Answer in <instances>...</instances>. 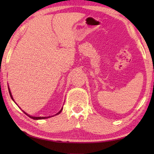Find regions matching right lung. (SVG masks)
<instances>
[{"label": "right lung", "mask_w": 154, "mask_h": 154, "mask_svg": "<svg viewBox=\"0 0 154 154\" xmlns=\"http://www.w3.org/2000/svg\"><path fill=\"white\" fill-rule=\"evenodd\" d=\"M9 89V88H8ZM8 91H9V93H10V95H11V97L12 98V99L14 100V99H13V98H12V94H11V91H10V89H8ZM62 110H63V108H62V109H61V110L60 111V112H57L56 114H55V115H57V114H59L60 113H61V112L62 111ZM23 112H24V111H23ZM26 114L27 116H28L30 118H31V119H34V120H40V119H48V118H50V117H51V116H48V117H35V116H30V115H28V114H26V113L25 112H24Z\"/></svg>", "instance_id": "1"}]
</instances>
